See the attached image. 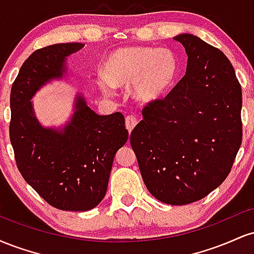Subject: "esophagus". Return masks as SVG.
I'll return each mask as SVG.
<instances>
[{
    "instance_id": "esophagus-1",
    "label": "esophagus",
    "mask_w": 254,
    "mask_h": 254,
    "mask_svg": "<svg viewBox=\"0 0 254 254\" xmlns=\"http://www.w3.org/2000/svg\"><path fill=\"white\" fill-rule=\"evenodd\" d=\"M137 125V119L135 117H132V116H127V118H125V127H127V129L129 132L133 130V127H135Z\"/></svg>"
}]
</instances>
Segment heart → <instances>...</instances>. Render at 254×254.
<instances>
[{"instance_id": "b5f03b06", "label": "heart", "mask_w": 254, "mask_h": 254, "mask_svg": "<svg viewBox=\"0 0 254 254\" xmlns=\"http://www.w3.org/2000/svg\"><path fill=\"white\" fill-rule=\"evenodd\" d=\"M179 74V61L167 49L150 46H125L110 54L104 63L99 86L105 94L113 87L127 88L132 84L137 101L150 104L161 99L172 88Z\"/></svg>"}]
</instances>
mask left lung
Here are the masks:
<instances>
[{
	"mask_svg": "<svg viewBox=\"0 0 254 254\" xmlns=\"http://www.w3.org/2000/svg\"><path fill=\"white\" fill-rule=\"evenodd\" d=\"M174 40L188 54L185 75L142 110L130 143L148 191L166 204L185 205L228 177L243 141V93L222 51L193 34Z\"/></svg>",
	"mask_w": 254,
	"mask_h": 254,
	"instance_id": "1",
	"label": "left lung"
}]
</instances>
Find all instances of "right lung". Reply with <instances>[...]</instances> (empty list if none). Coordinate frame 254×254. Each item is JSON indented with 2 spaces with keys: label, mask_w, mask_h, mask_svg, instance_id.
Here are the masks:
<instances>
[{
  "label": "right lung",
  "mask_w": 254,
  "mask_h": 254,
  "mask_svg": "<svg viewBox=\"0 0 254 254\" xmlns=\"http://www.w3.org/2000/svg\"><path fill=\"white\" fill-rule=\"evenodd\" d=\"M84 44H55L36 50L20 68L10 90L9 137L16 166L43 199L65 211H86L103 200L119 148L129 132L121 112L99 116L81 94L63 129L44 127L31 99L54 78H61L66 57Z\"/></svg>",
  "instance_id": "obj_1"
}]
</instances>
